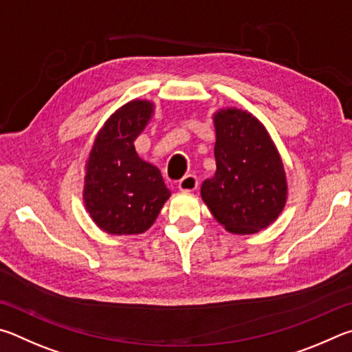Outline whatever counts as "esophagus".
I'll return each instance as SVG.
<instances>
[{
	"label": "esophagus",
	"instance_id": "obj_1",
	"mask_svg": "<svg viewBox=\"0 0 352 352\" xmlns=\"http://www.w3.org/2000/svg\"><path fill=\"white\" fill-rule=\"evenodd\" d=\"M177 188L181 192H193V190L198 188V177L195 175H186L177 184Z\"/></svg>",
	"mask_w": 352,
	"mask_h": 352
}]
</instances>
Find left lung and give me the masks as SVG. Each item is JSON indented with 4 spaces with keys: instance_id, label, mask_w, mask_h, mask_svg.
Listing matches in <instances>:
<instances>
[{
    "instance_id": "8db88e82",
    "label": "left lung",
    "mask_w": 352,
    "mask_h": 352,
    "mask_svg": "<svg viewBox=\"0 0 352 352\" xmlns=\"http://www.w3.org/2000/svg\"><path fill=\"white\" fill-rule=\"evenodd\" d=\"M217 171L201 186V198L224 229L250 235L280 217L287 181L266 126L248 111L219 109L213 116Z\"/></svg>"
}]
</instances>
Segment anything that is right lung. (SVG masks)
Instances as JSON below:
<instances>
[{"label": "right lung", "instance_id": "right-lung-1", "mask_svg": "<svg viewBox=\"0 0 352 352\" xmlns=\"http://www.w3.org/2000/svg\"><path fill=\"white\" fill-rule=\"evenodd\" d=\"M153 114L150 100L123 104L97 133L86 160V212L109 235L146 232L171 195L157 166L140 159L134 148Z\"/></svg>", "mask_w": 352, "mask_h": 352}]
</instances>
